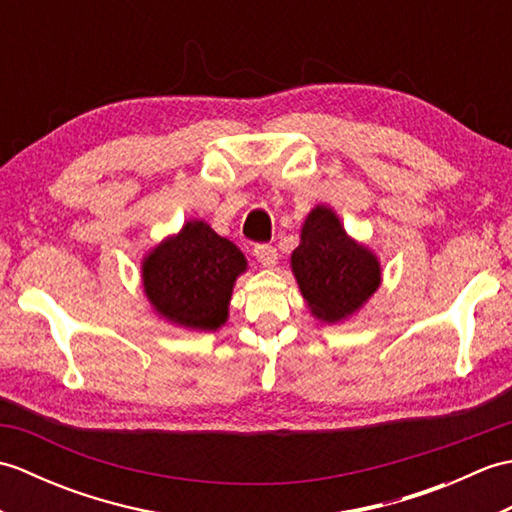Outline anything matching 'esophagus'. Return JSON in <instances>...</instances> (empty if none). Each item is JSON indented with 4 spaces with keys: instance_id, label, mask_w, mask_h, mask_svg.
<instances>
[{
    "instance_id": "obj_1",
    "label": "esophagus",
    "mask_w": 512,
    "mask_h": 512,
    "mask_svg": "<svg viewBox=\"0 0 512 512\" xmlns=\"http://www.w3.org/2000/svg\"><path fill=\"white\" fill-rule=\"evenodd\" d=\"M253 255L264 268H275V264H277V250L268 244H257L253 248Z\"/></svg>"
}]
</instances>
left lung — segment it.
I'll list each match as a JSON object with an SVG mask.
<instances>
[{
	"mask_svg": "<svg viewBox=\"0 0 512 512\" xmlns=\"http://www.w3.org/2000/svg\"><path fill=\"white\" fill-rule=\"evenodd\" d=\"M290 268L312 317L323 323L354 317L383 281L378 255L345 231L328 204H317L303 220Z\"/></svg>",
	"mask_w": 512,
	"mask_h": 512,
	"instance_id": "1",
	"label": "left lung"
}]
</instances>
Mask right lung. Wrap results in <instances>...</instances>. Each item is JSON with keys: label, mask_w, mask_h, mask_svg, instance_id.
I'll list each match as a JSON object with an SVG mask.
<instances>
[{"label": "right lung", "mask_w": 512, "mask_h": 512, "mask_svg": "<svg viewBox=\"0 0 512 512\" xmlns=\"http://www.w3.org/2000/svg\"><path fill=\"white\" fill-rule=\"evenodd\" d=\"M248 270L242 250L204 220H187L140 262L145 297L160 319L191 332H215L228 321L233 288Z\"/></svg>", "instance_id": "right-lung-1"}]
</instances>
